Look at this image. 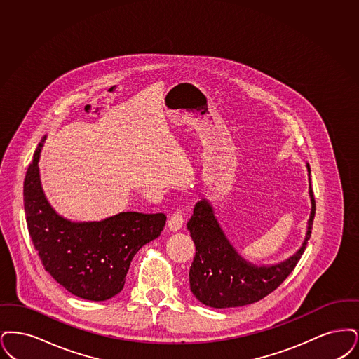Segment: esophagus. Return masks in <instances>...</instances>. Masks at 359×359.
<instances>
[{
	"label": "esophagus",
	"instance_id": "obj_1",
	"mask_svg": "<svg viewBox=\"0 0 359 359\" xmlns=\"http://www.w3.org/2000/svg\"><path fill=\"white\" fill-rule=\"evenodd\" d=\"M182 225H184V216H182L181 210H177V212L172 213V217L169 219L168 226L172 232H178L182 228Z\"/></svg>",
	"mask_w": 359,
	"mask_h": 359
}]
</instances>
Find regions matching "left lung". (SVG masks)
Returning a JSON list of instances; mask_svg holds the SVG:
<instances>
[{"label":"left lung","instance_id":"left-lung-1","mask_svg":"<svg viewBox=\"0 0 359 359\" xmlns=\"http://www.w3.org/2000/svg\"><path fill=\"white\" fill-rule=\"evenodd\" d=\"M310 175V166L307 163ZM311 215L306 238L295 255L275 265L250 264L228 241L212 205L206 200L196 203L187 229L196 245V256L189 271L190 290L205 306L213 309L241 307L262 300L275 291L294 271L311 237L315 198L310 185Z\"/></svg>","mask_w":359,"mask_h":359}]
</instances>
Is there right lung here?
<instances>
[{
    "instance_id": "1",
    "label": "right lung",
    "mask_w": 359,
    "mask_h": 359,
    "mask_svg": "<svg viewBox=\"0 0 359 359\" xmlns=\"http://www.w3.org/2000/svg\"><path fill=\"white\" fill-rule=\"evenodd\" d=\"M37 146L24 181V209L34 250L48 273L75 297L103 302L123 290L135 253L156 238L163 213L122 212L109 219L72 222L59 216L43 191Z\"/></svg>"
}]
</instances>
